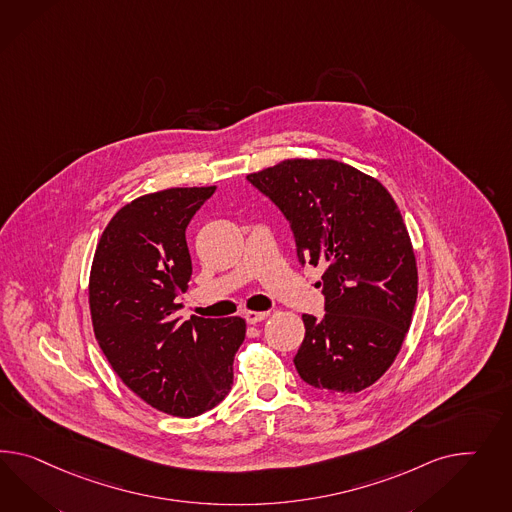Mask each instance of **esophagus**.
Segmentation results:
<instances>
[{
	"mask_svg": "<svg viewBox=\"0 0 512 512\" xmlns=\"http://www.w3.org/2000/svg\"><path fill=\"white\" fill-rule=\"evenodd\" d=\"M266 317H268L266 311H244V318H246L248 324H257Z\"/></svg>",
	"mask_w": 512,
	"mask_h": 512,
	"instance_id": "34e87169",
	"label": "esophagus"
}]
</instances>
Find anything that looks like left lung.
I'll list each match as a JSON object with an SVG mask.
<instances>
[{
    "label": "left lung",
    "instance_id": "left-lung-1",
    "mask_svg": "<svg viewBox=\"0 0 512 512\" xmlns=\"http://www.w3.org/2000/svg\"><path fill=\"white\" fill-rule=\"evenodd\" d=\"M289 221L302 266H324V315L294 356L309 386L358 393L397 358L417 300L401 212L373 177L335 160H285L246 177Z\"/></svg>",
    "mask_w": 512,
    "mask_h": 512
}]
</instances>
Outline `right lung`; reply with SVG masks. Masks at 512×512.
<instances>
[{"label": "right lung", "mask_w": 512, "mask_h": 512, "mask_svg": "<svg viewBox=\"0 0 512 512\" xmlns=\"http://www.w3.org/2000/svg\"><path fill=\"white\" fill-rule=\"evenodd\" d=\"M214 192L171 188L125 205L100 236L89 279L93 330L113 371L177 417L205 414L229 395L246 337L240 317L177 313L192 276L186 227Z\"/></svg>", "instance_id": "obj_1"}]
</instances>
